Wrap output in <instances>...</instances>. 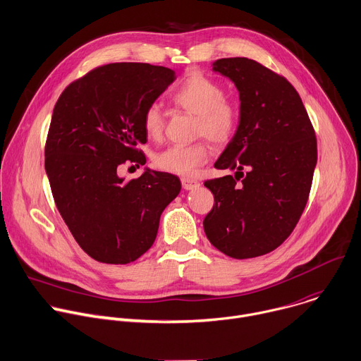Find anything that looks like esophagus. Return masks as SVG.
Returning a JSON list of instances; mask_svg holds the SVG:
<instances>
[{"mask_svg": "<svg viewBox=\"0 0 361 361\" xmlns=\"http://www.w3.org/2000/svg\"><path fill=\"white\" fill-rule=\"evenodd\" d=\"M181 184H183V188L184 190H194V188H198L200 187V183L194 178H188V177H183L181 178Z\"/></svg>", "mask_w": 361, "mask_h": 361, "instance_id": "obj_1", "label": "esophagus"}]
</instances>
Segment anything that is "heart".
<instances>
[{"label": "heart", "instance_id": "heart-1", "mask_svg": "<svg viewBox=\"0 0 361 361\" xmlns=\"http://www.w3.org/2000/svg\"><path fill=\"white\" fill-rule=\"evenodd\" d=\"M171 102L195 116L194 132L215 145H226L239 125L236 106L225 99L224 87L201 73H192L171 93ZM143 129L152 140H159L164 132V114L159 104H150L143 114ZM209 157L205 142L187 146H171L154 159L156 166L177 176H192Z\"/></svg>", "mask_w": 361, "mask_h": 361}]
</instances>
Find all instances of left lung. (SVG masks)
Instances as JSON below:
<instances>
[{
    "label": "left lung",
    "instance_id": "1",
    "mask_svg": "<svg viewBox=\"0 0 361 361\" xmlns=\"http://www.w3.org/2000/svg\"><path fill=\"white\" fill-rule=\"evenodd\" d=\"M212 71L233 82L241 104L238 129L214 164L235 176L204 183L215 200L204 231L222 254L255 258L285 241L306 207L316 136L299 93L283 76L248 58L218 59Z\"/></svg>",
    "mask_w": 361,
    "mask_h": 361
}]
</instances>
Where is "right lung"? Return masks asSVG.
I'll use <instances>...</instances> for the list:
<instances>
[{"instance_id": "obj_1", "label": "right lung", "mask_w": 361, "mask_h": 361, "mask_svg": "<svg viewBox=\"0 0 361 361\" xmlns=\"http://www.w3.org/2000/svg\"><path fill=\"white\" fill-rule=\"evenodd\" d=\"M176 80L150 63L99 66L59 96L45 145V170L59 214L79 247L103 264L125 265L150 250L164 208L178 195L177 176L146 169L135 180L117 174L145 164V110Z\"/></svg>"}]
</instances>
